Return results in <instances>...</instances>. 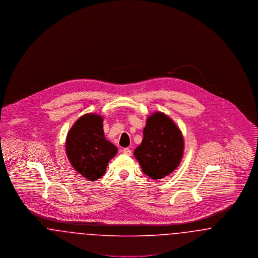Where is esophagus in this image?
I'll list each match as a JSON object with an SVG mask.
<instances>
[{"label": "esophagus", "instance_id": "1", "mask_svg": "<svg viewBox=\"0 0 258 258\" xmlns=\"http://www.w3.org/2000/svg\"><path fill=\"white\" fill-rule=\"evenodd\" d=\"M123 153L126 156H131L132 155V150L128 149V148H124L123 150Z\"/></svg>", "mask_w": 258, "mask_h": 258}]
</instances>
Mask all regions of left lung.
Wrapping results in <instances>:
<instances>
[{
  "mask_svg": "<svg viewBox=\"0 0 258 258\" xmlns=\"http://www.w3.org/2000/svg\"><path fill=\"white\" fill-rule=\"evenodd\" d=\"M183 153L184 138L172 119L161 112L149 116L142 143L134 153L143 172L154 180L162 179L178 167Z\"/></svg>",
  "mask_w": 258,
  "mask_h": 258,
  "instance_id": "1",
  "label": "left lung"
}]
</instances>
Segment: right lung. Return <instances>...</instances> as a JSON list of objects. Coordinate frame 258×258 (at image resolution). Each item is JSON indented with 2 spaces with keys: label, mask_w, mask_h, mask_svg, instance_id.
<instances>
[{
  "label": "right lung",
  "mask_w": 258,
  "mask_h": 258,
  "mask_svg": "<svg viewBox=\"0 0 258 258\" xmlns=\"http://www.w3.org/2000/svg\"><path fill=\"white\" fill-rule=\"evenodd\" d=\"M103 119L91 113L80 117L67 135L66 152L73 167L89 181L99 179L118 149L105 139Z\"/></svg>",
  "instance_id": "obj_1"
}]
</instances>
